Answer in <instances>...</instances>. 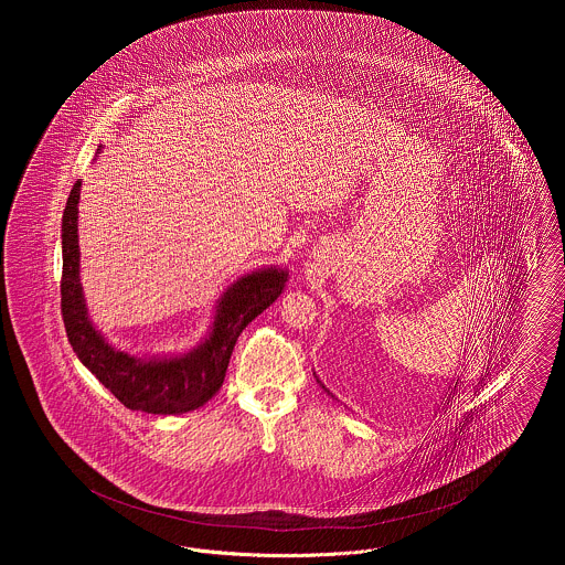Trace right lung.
Listing matches in <instances>:
<instances>
[{"instance_id":"add662e5","label":"right lung","mask_w":565,"mask_h":565,"mask_svg":"<svg viewBox=\"0 0 565 565\" xmlns=\"http://www.w3.org/2000/svg\"><path fill=\"white\" fill-rule=\"evenodd\" d=\"M81 180L74 184L63 213V280L61 311L74 352L84 367L132 411L175 415L209 403L231 363L243 328L260 316L285 289L287 269L263 267L242 276L222 296L209 337L186 354L137 359L115 350L88 320L81 285L78 202Z\"/></svg>"}]
</instances>
